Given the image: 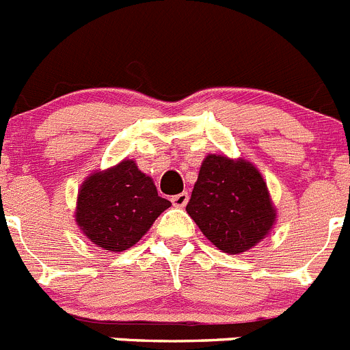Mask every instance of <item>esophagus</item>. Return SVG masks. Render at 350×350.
I'll list each match as a JSON object with an SVG mask.
<instances>
[{
    "instance_id": "esophagus-1",
    "label": "esophagus",
    "mask_w": 350,
    "mask_h": 350,
    "mask_svg": "<svg viewBox=\"0 0 350 350\" xmlns=\"http://www.w3.org/2000/svg\"><path fill=\"white\" fill-rule=\"evenodd\" d=\"M187 201H189L187 192H180V194H175V196H172V203L178 208L185 206V204H187Z\"/></svg>"
}]
</instances>
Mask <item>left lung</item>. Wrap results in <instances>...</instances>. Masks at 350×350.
Wrapping results in <instances>:
<instances>
[{
    "label": "left lung",
    "mask_w": 350,
    "mask_h": 350,
    "mask_svg": "<svg viewBox=\"0 0 350 350\" xmlns=\"http://www.w3.org/2000/svg\"><path fill=\"white\" fill-rule=\"evenodd\" d=\"M201 232L222 252L236 255L269 234L275 213L267 185L255 166L210 154L187 203Z\"/></svg>",
    "instance_id": "1"
}]
</instances>
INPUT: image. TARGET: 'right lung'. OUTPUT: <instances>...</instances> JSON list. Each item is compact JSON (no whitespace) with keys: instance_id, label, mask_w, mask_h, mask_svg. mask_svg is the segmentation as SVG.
Wrapping results in <instances>:
<instances>
[{"instance_id":"add662e5","label":"right lung","mask_w":350,"mask_h":350,"mask_svg":"<svg viewBox=\"0 0 350 350\" xmlns=\"http://www.w3.org/2000/svg\"><path fill=\"white\" fill-rule=\"evenodd\" d=\"M168 206L172 203L158 196L152 178L128 159L83 184L76 222L97 246L123 252L135 245Z\"/></svg>"}]
</instances>
